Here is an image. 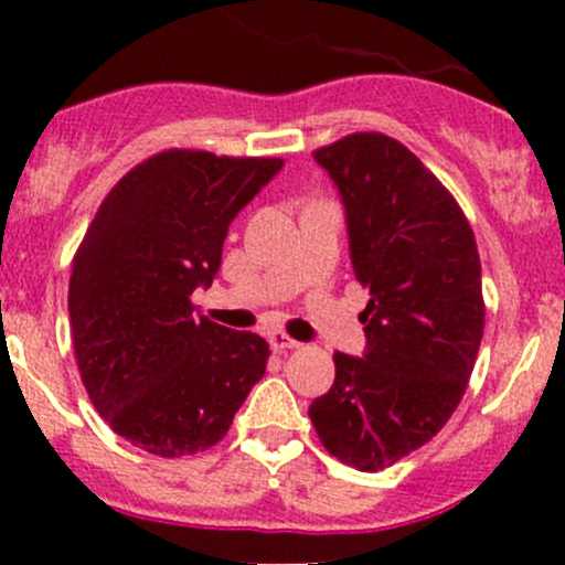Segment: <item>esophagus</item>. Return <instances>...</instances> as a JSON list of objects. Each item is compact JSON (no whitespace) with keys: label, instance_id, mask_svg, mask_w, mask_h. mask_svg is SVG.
Returning a JSON list of instances; mask_svg holds the SVG:
<instances>
[{"label":"esophagus","instance_id":"1","mask_svg":"<svg viewBox=\"0 0 565 565\" xmlns=\"http://www.w3.org/2000/svg\"><path fill=\"white\" fill-rule=\"evenodd\" d=\"M267 341H270L273 352H289V350H295V347H300L298 341L289 339L287 333H278V330H273V333L267 335Z\"/></svg>","mask_w":565,"mask_h":565}]
</instances>
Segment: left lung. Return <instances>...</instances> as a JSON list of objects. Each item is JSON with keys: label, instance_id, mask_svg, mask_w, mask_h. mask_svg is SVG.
<instances>
[{"label": "left lung", "instance_id": "8db88e82", "mask_svg": "<svg viewBox=\"0 0 565 565\" xmlns=\"http://www.w3.org/2000/svg\"><path fill=\"white\" fill-rule=\"evenodd\" d=\"M315 161L344 202L363 358L335 352L333 388L311 402L322 446L363 472L426 446L459 407L483 335L476 235L448 188L402 141L350 134Z\"/></svg>", "mask_w": 565, "mask_h": 565}]
</instances>
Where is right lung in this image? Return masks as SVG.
I'll use <instances>...</instances> for the list:
<instances>
[{
	"mask_svg": "<svg viewBox=\"0 0 565 565\" xmlns=\"http://www.w3.org/2000/svg\"><path fill=\"white\" fill-rule=\"evenodd\" d=\"M281 158L163 150L108 191L73 256L67 311L82 383L100 418L141 451L213 448L262 380L270 347L196 317L235 215Z\"/></svg>",
	"mask_w": 565,
	"mask_h": 565,
	"instance_id": "add662e5",
	"label": "right lung"
}]
</instances>
